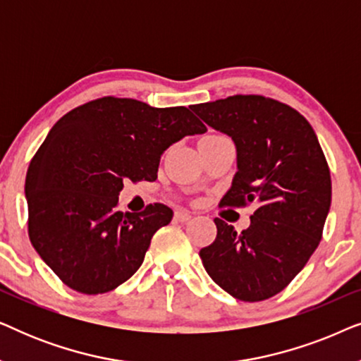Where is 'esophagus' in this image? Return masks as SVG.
Returning a JSON list of instances; mask_svg holds the SVG:
<instances>
[{"label": "esophagus", "instance_id": "esophagus-1", "mask_svg": "<svg viewBox=\"0 0 361 361\" xmlns=\"http://www.w3.org/2000/svg\"><path fill=\"white\" fill-rule=\"evenodd\" d=\"M190 219H192V215L187 214V212H176V215H174L176 221H189Z\"/></svg>", "mask_w": 361, "mask_h": 361}]
</instances>
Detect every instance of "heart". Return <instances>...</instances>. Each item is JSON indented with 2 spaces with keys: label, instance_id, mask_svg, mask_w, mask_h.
<instances>
[{
  "label": "heart",
  "instance_id": "heart-1",
  "mask_svg": "<svg viewBox=\"0 0 361 361\" xmlns=\"http://www.w3.org/2000/svg\"><path fill=\"white\" fill-rule=\"evenodd\" d=\"M209 136H214V137H216V136H221V135H209ZM209 136H205V137H209Z\"/></svg>",
  "mask_w": 361,
  "mask_h": 361
}]
</instances>
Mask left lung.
I'll list each match as a JSON object with an SVG mask.
<instances>
[{"instance_id":"obj_1","label":"left lung","mask_w":361,"mask_h":361,"mask_svg":"<svg viewBox=\"0 0 361 361\" xmlns=\"http://www.w3.org/2000/svg\"><path fill=\"white\" fill-rule=\"evenodd\" d=\"M190 108L231 136L238 151V172L220 207H256L246 230L214 220L216 238L200 250L204 268L236 299L273 298L300 273L322 238L332 200L322 147L309 121L274 98L233 95Z\"/></svg>"}]
</instances>
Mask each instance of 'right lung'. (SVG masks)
<instances>
[{
  "mask_svg": "<svg viewBox=\"0 0 361 361\" xmlns=\"http://www.w3.org/2000/svg\"><path fill=\"white\" fill-rule=\"evenodd\" d=\"M207 126L185 106L152 108L102 97L66 113L29 164L27 233L39 256L77 293H110L142 264L164 204L118 212L123 180H156L161 154Z\"/></svg>",
  "mask_w": 361,
  "mask_h": 361,
  "instance_id": "add662e5",
  "label": "right lung"
}]
</instances>
